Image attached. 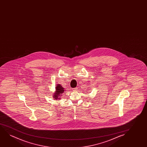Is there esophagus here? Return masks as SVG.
Listing matches in <instances>:
<instances>
[{
  "instance_id": "obj_1",
  "label": "esophagus",
  "mask_w": 147,
  "mask_h": 147,
  "mask_svg": "<svg viewBox=\"0 0 147 147\" xmlns=\"http://www.w3.org/2000/svg\"><path fill=\"white\" fill-rule=\"evenodd\" d=\"M77 89H78V88H77V87H76V88H73V90L77 91Z\"/></svg>"
}]
</instances>
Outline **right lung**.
I'll use <instances>...</instances> for the list:
<instances>
[{
	"label": "right lung",
	"mask_w": 147,
	"mask_h": 147,
	"mask_svg": "<svg viewBox=\"0 0 147 147\" xmlns=\"http://www.w3.org/2000/svg\"><path fill=\"white\" fill-rule=\"evenodd\" d=\"M55 91L53 94V97L55 100H60L61 99V97L62 96L63 93H64L65 91V89L60 84L56 85V87H55Z\"/></svg>",
	"instance_id": "1"
}]
</instances>
